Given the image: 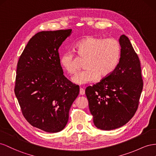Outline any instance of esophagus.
<instances>
[{"label":"esophagus","instance_id":"34e87169","mask_svg":"<svg viewBox=\"0 0 156 156\" xmlns=\"http://www.w3.org/2000/svg\"><path fill=\"white\" fill-rule=\"evenodd\" d=\"M84 94H85V90H84L83 88L80 89V95H83Z\"/></svg>","mask_w":156,"mask_h":156}]
</instances>
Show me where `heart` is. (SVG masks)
<instances>
[{
  "label": "heart",
  "mask_w": 156,
  "mask_h": 156,
  "mask_svg": "<svg viewBox=\"0 0 156 156\" xmlns=\"http://www.w3.org/2000/svg\"><path fill=\"white\" fill-rule=\"evenodd\" d=\"M74 48L79 56L86 59L84 67L86 69L72 78L74 83L80 85L95 82L99 76H108L116 68L121 57V44L113 38L104 39L92 35L87 36L76 44ZM74 56L71 51H65L61 56V65L70 74L76 72L74 65Z\"/></svg>",
  "instance_id": "1"
}]
</instances>
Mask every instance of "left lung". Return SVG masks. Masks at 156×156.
<instances>
[{
    "instance_id": "1",
    "label": "left lung",
    "mask_w": 156,
    "mask_h": 156,
    "mask_svg": "<svg viewBox=\"0 0 156 156\" xmlns=\"http://www.w3.org/2000/svg\"><path fill=\"white\" fill-rule=\"evenodd\" d=\"M121 57L108 76L86 89L95 126L110 131L126 124L135 115L143 87L140 62L129 38H119Z\"/></svg>"
}]
</instances>
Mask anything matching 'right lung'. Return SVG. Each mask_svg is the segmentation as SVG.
<instances>
[{
  "label": "right lung",
  "mask_w": 156,
  "mask_h": 156,
  "mask_svg": "<svg viewBox=\"0 0 156 156\" xmlns=\"http://www.w3.org/2000/svg\"><path fill=\"white\" fill-rule=\"evenodd\" d=\"M72 29L41 31L27 44L17 62L15 95L24 118L48 133L63 130L79 94V86L65 77L59 48Z\"/></svg>",
  "instance_id": "1"
}]
</instances>
